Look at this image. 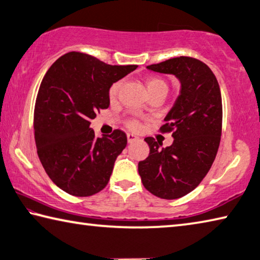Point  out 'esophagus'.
Wrapping results in <instances>:
<instances>
[{
    "label": "esophagus",
    "instance_id": "34e87169",
    "mask_svg": "<svg viewBox=\"0 0 260 260\" xmlns=\"http://www.w3.org/2000/svg\"><path fill=\"white\" fill-rule=\"evenodd\" d=\"M139 138L134 134H127V141H128V143H133L135 141H138Z\"/></svg>",
    "mask_w": 260,
    "mask_h": 260
}]
</instances>
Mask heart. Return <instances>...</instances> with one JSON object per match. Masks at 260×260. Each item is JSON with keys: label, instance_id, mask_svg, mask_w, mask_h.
<instances>
[{"label": "heart", "instance_id": "b5f03b06", "mask_svg": "<svg viewBox=\"0 0 260 260\" xmlns=\"http://www.w3.org/2000/svg\"><path fill=\"white\" fill-rule=\"evenodd\" d=\"M120 85H121L120 81H116V82H113L112 85L109 87L108 96H109V99L111 100V101H113L114 99L117 98L118 91H119V88H120ZM146 86H147V89H148L149 93H151V91L158 89V88H162V87L167 88L166 82L162 80V79L157 78V77L148 78L147 81H146ZM127 126H128L131 129H139L140 128V121L138 119H135V118H133V119L127 120Z\"/></svg>", "mask_w": 260, "mask_h": 260}]
</instances>
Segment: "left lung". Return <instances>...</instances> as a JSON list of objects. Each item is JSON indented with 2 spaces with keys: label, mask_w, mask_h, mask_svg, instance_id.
Listing matches in <instances>:
<instances>
[{
  "label": "left lung",
  "mask_w": 260,
  "mask_h": 260,
  "mask_svg": "<svg viewBox=\"0 0 260 260\" xmlns=\"http://www.w3.org/2000/svg\"><path fill=\"white\" fill-rule=\"evenodd\" d=\"M147 68L173 74L181 82V90L159 128L161 133L172 132V146L160 149L153 138L144 139L150 152L139 162V174L152 195L177 200L199 186L217 156L222 127L221 93L211 69L192 57H175Z\"/></svg>",
  "instance_id": "1"
}]
</instances>
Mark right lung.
I'll return each instance as SVG.
<instances>
[{"instance_id": "right-lung-1", "label": "right lung", "mask_w": 260, "mask_h": 260, "mask_svg": "<svg viewBox=\"0 0 260 260\" xmlns=\"http://www.w3.org/2000/svg\"><path fill=\"white\" fill-rule=\"evenodd\" d=\"M136 68L109 65L71 51L43 77L34 108L35 144L46 173L61 190L87 197L108 184L127 136L114 129L111 135L96 138L90 119L109 108V87Z\"/></svg>"}]
</instances>
